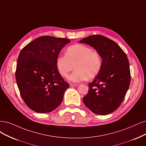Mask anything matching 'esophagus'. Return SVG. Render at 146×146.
<instances>
[{
	"label": "esophagus",
	"instance_id": "1",
	"mask_svg": "<svg viewBox=\"0 0 146 146\" xmlns=\"http://www.w3.org/2000/svg\"><path fill=\"white\" fill-rule=\"evenodd\" d=\"M78 85L77 84H70V87H77Z\"/></svg>",
	"mask_w": 146,
	"mask_h": 146
}]
</instances>
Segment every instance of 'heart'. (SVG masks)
<instances>
[{
  "instance_id": "heart-1",
  "label": "heart",
  "mask_w": 146,
  "mask_h": 146,
  "mask_svg": "<svg viewBox=\"0 0 146 146\" xmlns=\"http://www.w3.org/2000/svg\"><path fill=\"white\" fill-rule=\"evenodd\" d=\"M56 66L58 73L64 78L74 66L75 71L69 75L68 80L76 83L94 78L100 71L102 59L100 54L90 47L74 44L67 48L66 55L57 57Z\"/></svg>"
}]
</instances>
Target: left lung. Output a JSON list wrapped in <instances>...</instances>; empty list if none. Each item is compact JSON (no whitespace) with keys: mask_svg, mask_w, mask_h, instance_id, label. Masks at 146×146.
Wrapping results in <instances>:
<instances>
[{"mask_svg":"<svg viewBox=\"0 0 146 146\" xmlns=\"http://www.w3.org/2000/svg\"><path fill=\"white\" fill-rule=\"evenodd\" d=\"M79 42L93 47L102 59L100 71L88 84L84 104L94 114H110L121 104L130 85L127 56L115 42L103 35H91Z\"/></svg>","mask_w":146,"mask_h":146,"instance_id":"1","label":"left lung"}]
</instances>
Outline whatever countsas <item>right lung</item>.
Listing matches in <instances>:
<instances>
[{"label": "right lung", "instance_id": "obj_1", "mask_svg": "<svg viewBox=\"0 0 146 146\" xmlns=\"http://www.w3.org/2000/svg\"><path fill=\"white\" fill-rule=\"evenodd\" d=\"M70 41L64 38L42 36L21 50L15 79L21 98L30 109L50 112L58 107L69 84L58 72L56 60Z\"/></svg>", "mask_w": 146, "mask_h": 146}]
</instances>
